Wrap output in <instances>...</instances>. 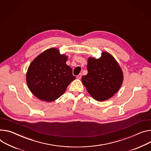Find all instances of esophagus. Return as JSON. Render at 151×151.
Segmentation results:
<instances>
[{
    "instance_id": "34e87169",
    "label": "esophagus",
    "mask_w": 151,
    "mask_h": 151,
    "mask_svg": "<svg viewBox=\"0 0 151 151\" xmlns=\"http://www.w3.org/2000/svg\"><path fill=\"white\" fill-rule=\"evenodd\" d=\"M81 77H82V74H81V73H79V74L76 76V78H77L78 79H80L81 78Z\"/></svg>"
}]
</instances>
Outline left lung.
<instances>
[{"mask_svg": "<svg viewBox=\"0 0 151 151\" xmlns=\"http://www.w3.org/2000/svg\"><path fill=\"white\" fill-rule=\"evenodd\" d=\"M87 70V75L82 77V82L90 94L97 101L111 98L122 84L121 68L108 53L103 52L99 59L89 58Z\"/></svg>", "mask_w": 151, "mask_h": 151, "instance_id": "1", "label": "left lung"}]
</instances>
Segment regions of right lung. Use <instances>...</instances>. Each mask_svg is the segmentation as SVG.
<instances>
[{"mask_svg": "<svg viewBox=\"0 0 151 151\" xmlns=\"http://www.w3.org/2000/svg\"><path fill=\"white\" fill-rule=\"evenodd\" d=\"M67 57L56 48L41 53L29 65L26 74L28 87L37 98L44 101L57 99L76 76L66 64Z\"/></svg>", "mask_w": 151, "mask_h": 151, "instance_id": "1", "label": "right lung"}]
</instances>
